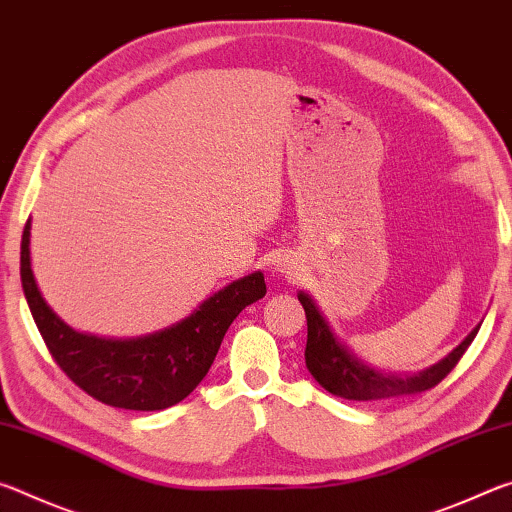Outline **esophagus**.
Returning a JSON list of instances; mask_svg holds the SVG:
<instances>
[{"mask_svg": "<svg viewBox=\"0 0 512 512\" xmlns=\"http://www.w3.org/2000/svg\"><path fill=\"white\" fill-rule=\"evenodd\" d=\"M275 271L280 273L282 277H298V273L302 271V266H300L296 255L287 253V255H280L275 259Z\"/></svg>", "mask_w": 512, "mask_h": 512, "instance_id": "34e87169", "label": "esophagus"}]
</instances>
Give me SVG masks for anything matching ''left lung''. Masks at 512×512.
<instances>
[{
	"label": "left lung",
	"mask_w": 512,
	"mask_h": 512,
	"mask_svg": "<svg viewBox=\"0 0 512 512\" xmlns=\"http://www.w3.org/2000/svg\"><path fill=\"white\" fill-rule=\"evenodd\" d=\"M300 305L305 307L307 316V348L305 361L307 370L311 372L320 386L336 397L357 402H377L391 400V397L413 395L429 391L443 381L452 368L463 357L465 350L470 348L481 323L476 325L456 348L440 359L433 366L420 372H409V375H397V372H384L363 363L339 336L334 334L332 325L327 323L323 311L316 305V300L305 291H298Z\"/></svg>",
	"instance_id": "1"
}]
</instances>
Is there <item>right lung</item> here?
I'll list each match as a JSON object with an SVG mask.
<instances>
[{"label":"right lung","mask_w":512,"mask_h":512,"mask_svg":"<svg viewBox=\"0 0 512 512\" xmlns=\"http://www.w3.org/2000/svg\"><path fill=\"white\" fill-rule=\"evenodd\" d=\"M20 277L31 316L60 370L94 400L131 411H162L183 402L210 370L232 320L266 296L264 273L255 271L158 332L133 339L79 332L42 298L31 268V219L22 235Z\"/></svg>","instance_id":"right-lung-1"}]
</instances>
